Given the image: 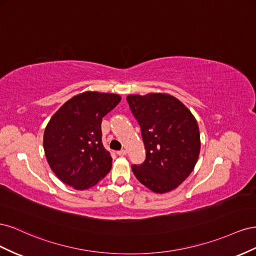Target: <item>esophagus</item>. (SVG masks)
<instances>
[{"label":"esophagus","instance_id":"1","mask_svg":"<svg viewBox=\"0 0 256 256\" xmlns=\"http://www.w3.org/2000/svg\"><path fill=\"white\" fill-rule=\"evenodd\" d=\"M116 154H118L119 156H124L126 154V150H120V151L116 152Z\"/></svg>","mask_w":256,"mask_h":256}]
</instances>
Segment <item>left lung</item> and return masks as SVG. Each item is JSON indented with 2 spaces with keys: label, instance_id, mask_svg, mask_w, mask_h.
Here are the masks:
<instances>
[{
  "label": "left lung",
  "instance_id": "8db88e82",
  "mask_svg": "<svg viewBox=\"0 0 256 256\" xmlns=\"http://www.w3.org/2000/svg\"><path fill=\"white\" fill-rule=\"evenodd\" d=\"M126 100L140 126L146 149L144 162L132 165L135 177L154 193L174 190L198 160L200 128L194 116L170 94H130Z\"/></svg>",
  "mask_w": 256,
  "mask_h": 256
}]
</instances>
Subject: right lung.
I'll list each match as a JSON object with an SVG mask.
<instances>
[{
    "label": "right lung",
    "instance_id": "right-lung-1",
    "mask_svg": "<svg viewBox=\"0 0 256 256\" xmlns=\"http://www.w3.org/2000/svg\"><path fill=\"white\" fill-rule=\"evenodd\" d=\"M120 100L118 94L86 91L51 116L44 133V150L50 168L63 184L86 190L110 170L112 158L102 142L100 124Z\"/></svg>",
    "mask_w": 256,
    "mask_h": 256
}]
</instances>
